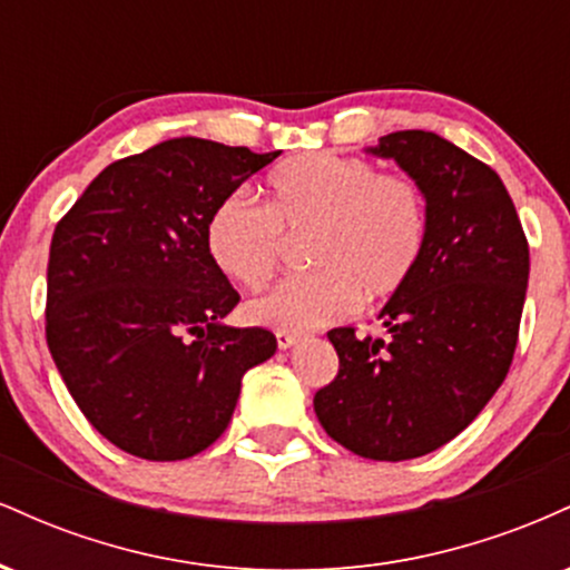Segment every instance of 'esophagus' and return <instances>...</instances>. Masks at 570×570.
<instances>
[{
	"label": "esophagus",
	"mask_w": 570,
	"mask_h": 570,
	"mask_svg": "<svg viewBox=\"0 0 570 570\" xmlns=\"http://www.w3.org/2000/svg\"><path fill=\"white\" fill-rule=\"evenodd\" d=\"M297 340H299V335H294V332H276V343H278V348L281 351H286V348H292V345H297Z\"/></svg>",
	"instance_id": "obj_1"
}]
</instances>
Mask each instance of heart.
Segmentation results:
<instances>
[{
  "label": "heart",
  "instance_id": "1",
  "mask_svg": "<svg viewBox=\"0 0 570 570\" xmlns=\"http://www.w3.org/2000/svg\"><path fill=\"white\" fill-rule=\"evenodd\" d=\"M271 203L235 193L206 225L212 263L235 284L263 289L286 235H311L307 276L286 278L246 305L252 324L307 332L391 297L417 271L426 248V200L404 174H377L370 160L303 155L267 179Z\"/></svg>",
  "mask_w": 570,
  "mask_h": 570
}]
</instances>
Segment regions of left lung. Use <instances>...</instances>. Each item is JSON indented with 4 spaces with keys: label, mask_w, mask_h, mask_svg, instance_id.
I'll list each match as a JSON object with an SVG mask.
<instances>
[{
    "label": "left lung",
    "mask_w": 570,
    "mask_h": 570,
    "mask_svg": "<svg viewBox=\"0 0 570 570\" xmlns=\"http://www.w3.org/2000/svg\"><path fill=\"white\" fill-rule=\"evenodd\" d=\"M394 160L426 200L417 271L383 305L385 337L332 330L337 377L313 396L332 440L370 461L448 444L507 377L528 289V240L493 168L431 130L367 147Z\"/></svg>",
    "instance_id": "left-lung-1"
}]
</instances>
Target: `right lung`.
Returning a JSON list of instances; mask_svg holds the SVG:
<instances>
[{"mask_svg": "<svg viewBox=\"0 0 570 570\" xmlns=\"http://www.w3.org/2000/svg\"><path fill=\"white\" fill-rule=\"evenodd\" d=\"M281 153L179 136L104 168L56 225L48 348L98 434L147 461L222 436L240 381L276 353L222 324L238 292L206 248L214 208Z\"/></svg>", "mask_w": 570, "mask_h": 570, "instance_id": "right-lung-1", "label": "right lung"}]
</instances>
